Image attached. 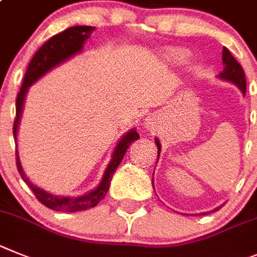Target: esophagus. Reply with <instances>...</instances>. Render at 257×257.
<instances>
[{
    "label": "esophagus",
    "instance_id": "obj_1",
    "mask_svg": "<svg viewBox=\"0 0 257 257\" xmlns=\"http://www.w3.org/2000/svg\"><path fill=\"white\" fill-rule=\"evenodd\" d=\"M147 126H150V121H147Z\"/></svg>",
    "mask_w": 257,
    "mask_h": 257
}]
</instances>
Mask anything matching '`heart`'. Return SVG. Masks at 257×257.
I'll return each mask as SVG.
<instances>
[{"label":"heart","instance_id":"obj_1","mask_svg":"<svg viewBox=\"0 0 257 257\" xmlns=\"http://www.w3.org/2000/svg\"><path fill=\"white\" fill-rule=\"evenodd\" d=\"M170 57H172L173 60H175V61H180L182 59H184V54L178 52V51H173L172 54H170Z\"/></svg>","mask_w":257,"mask_h":257}]
</instances>
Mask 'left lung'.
<instances>
[{"mask_svg":"<svg viewBox=\"0 0 257 257\" xmlns=\"http://www.w3.org/2000/svg\"><path fill=\"white\" fill-rule=\"evenodd\" d=\"M221 57H223L224 69L219 77H220L221 79H225L228 80V82L234 83L238 88L241 89L242 93L244 94L246 93V75H244L243 68H242L241 64L233 57V55L230 54L228 48H223V56ZM155 142H156L157 146V159H159V154H160L161 151V146L157 140H155ZM152 187H154V182H152ZM220 207H216V209H214L212 211H216V210H219ZM207 214H209V212H207ZM203 215H206V212H203Z\"/></svg>","mask_w":257,"mask_h":257,"instance_id":"8db88e82","label":"left lung"}]
</instances>
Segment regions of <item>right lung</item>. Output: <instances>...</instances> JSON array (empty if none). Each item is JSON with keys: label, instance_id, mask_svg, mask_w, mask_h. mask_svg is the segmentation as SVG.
<instances>
[{"label": "right lung", "instance_id": "add662e5", "mask_svg": "<svg viewBox=\"0 0 257 257\" xmlns=\"http://www.w3.org/2000/svg\"><path fill=\"white\" fill-rule=\"evenodd\" d=\"M94 28L88 27V25H78V27H71L65 29L61 33L56 34V36L51 37L47 42L43 43L39 50L37 51L36 55L32 57L29 65H28L27 71H25L24 80H23L22 88H20L18 97H16V117L14 121L13 132L14 138L16 140V132H18V125H19V120L22 116L23 105H24V98L27 94L28 88L36 82L37 79L42 77L43 74L47 73L50 69L55 68L59 65L60 62L64 60L69 59L73 55L80 52L83 48V43L89 37ZM140 138V134L136 132V129H132L128 133L124 136L121 140L119 141L117 146L115 147L114 154H112V159L110 164L107 165L103 174L101 183L98 184L94 191L89 192L84 196H79V197H57V196H52L47 193L43 189L38 188L37 186L32 184L27 177H25L24 172L22 169V164L19 160V152L16 150V166L19 170L20 175H22L23 180L29 186L32 192L34 193L39 202H42L46 207L55 211H65V212H75V211H83V210L91 209L94 207L100 201L103 200V197L107 193L108 188H110V183H111L112 175H114L115 170L117 166L120 165L121 160L124 159L126 150L129 149V145L134 142L136 140Z\"/></svg>", "mask_w": 257, "mask_h": 257}]
</instances>
